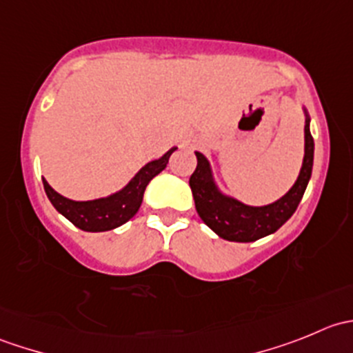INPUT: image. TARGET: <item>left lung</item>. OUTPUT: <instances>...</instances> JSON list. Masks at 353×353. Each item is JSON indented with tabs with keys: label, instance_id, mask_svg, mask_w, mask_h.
I'll list each match as a JSON object with an SVG mask.
<instances>
[{
	"label": "left lung",
	"instance_id": "1",
	"mask_svg": "<svg viewBox=\"0 0 353 353\" xmlns=\"http://www.w3.org/2000/svg\"><path fill=\"white\" fill-rule=\"evenodd\" d=\"M307 116V114H305ZM305 154L301 174L290 191L266 206H248L237 199L225 196L215 188L208 160L196 152L198 165L191 174L190 186L199 219L219 237L232 243H252L276 232L294 215L307 188L314 159V140L309 131V117H305Z\"/></svg>",
	"mask_w": 353,
	"mask_h": 353
}]
</instances>
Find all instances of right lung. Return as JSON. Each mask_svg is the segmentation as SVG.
Here are the masks:
<instances>
[{"instance_id":"1","label":"right lung","mask_w":353,"mask_h":353,"mask_svg":"<svg viewBox=\"0 0 353 353\" xmlns=\"http://www.w3.org/2000/svg\"><path fill=\"white\" fill-rule=\"evenodd\" d=\"M174 150H176V147L170 148L159 160L148 162L130 181L126 188L108 198L92 199V201H73V199H68L56 193L46 179H42V184H44L46 194H48L52 206L63 216H66L74 227L85 230V232H105V230L123 225L131 216H134V213L140 210L141 201H143L145 188L157 174L165 169L169 157L172 155Z\"/></svg>"}]
</instances>
